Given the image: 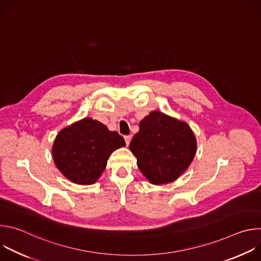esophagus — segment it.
<instances>
[{
	"instance_id": "esophagus-1",
	"label": "esophagus",
	"mask_w": 261,
	"mask_h": 261,
	"mask_svg": "<svg viewBox=\"0 0 261 261\" xmlns=\"http://www.w3.org/2000/svg\"><path fill=\"white\" fill-rule=\"evenodd\" d=\"M131 138H132V136H131V135H126V136H125V141H126V144H127V145L130 143Z\"/></svg>"
}]
</instances>
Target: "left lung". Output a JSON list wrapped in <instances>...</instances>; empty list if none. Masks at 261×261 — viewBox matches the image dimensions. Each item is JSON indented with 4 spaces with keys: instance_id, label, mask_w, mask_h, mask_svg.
Listing matches in <instances>:
<instances>
[{
    "instance_id": "1",
    "label": "left lung",
    "mask_w": 261,
    "mask_h": 261,
    "mask_svg": "<svg viewBox=\"0 0 261 261\" xmlns=\"http://www.w3.org/2000/svg\"><path fill=\"white\" fill-rule=\"evenodd\" d=\"M129 147L142 174L150 182L162 185L188 168L196 153V140L187 124L153 111L140 122Z\"/></svg>"
}]
</instances>
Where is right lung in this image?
<instances>
[{"instance_id":"obj_1","label":"right lung","mask_w":261,"mask_h":261,"mask_svg":"<svg viewBox=\"0 0 261 261\" xmlns=\"http://www.w3.org/2000/svg\"><path fill=\"white\" fill-rule=\"evenodd\" d=\"M125 144L118 132H111L102 123L87 118L58 134L53 156L57 167L68 179L91 185L104 171L110 154Z\"/></svg>"}]
</instances>
